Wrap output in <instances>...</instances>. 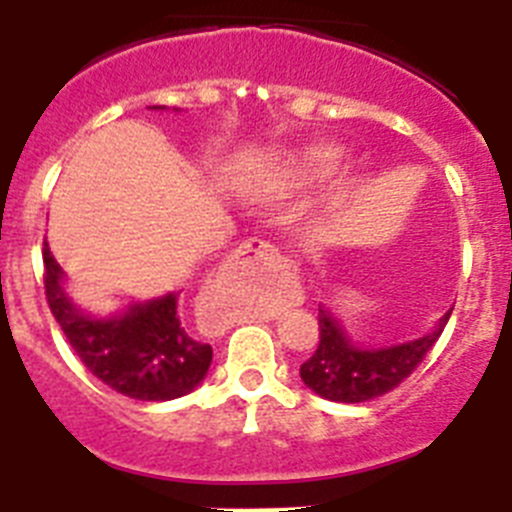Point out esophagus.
<instances>
[{
  "label": "esophagus",
  "instance_id": "esophagus-1",
  "mask_svg": "<svg viewBox=\"0 0 512 512\" xmlns=\"http://www.w3.org/2000/svg\"><path fill=\"white\" fill-rule=\"evenodd\" d=\"M235 259L246 261V264H271V261L282 259L279 251L271 246L264 238H248L238 251H235Z\"/></svg>",
  "mask_w": 512,
  "mask_h": 512
}]
</instances>
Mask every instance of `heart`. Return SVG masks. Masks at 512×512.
Segmentation results:
<instances>
[{
    "instance_id": "1",
    "label": "heart",
    "mask_w": 512,
    "mask_h": 512,
    "mask_svg": "<svg viewBox=\"0 0 512 512\" xmlns=\"http://www.w3.org/2000/svg\"><path fill=\"white\" fill-rule=\"evenodd\" d=\"M343 166V151L336 143H315L297 153L277 176L274 197L284 192H305L328 184Z\"/></svg>"
}]
</instances>
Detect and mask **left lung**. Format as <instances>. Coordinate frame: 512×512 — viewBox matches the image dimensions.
Wrapping results in <instances>:
<instances>
[{
    "mask_svg": "<svg viewBox=\"0 0 512 512\" xmlns=\"http://www.w3.org/2000/svg\"><path fill=\"white\" fill-rule=\"evenodd\" d=\"M451 310L443 315L436 330L415 341L384 348H361L354 346L338 320L320 307V343L315 354L300 366L302 382L315 395L333 402H366L387 395L418 369L420 361L443 333V325L449 323Z\"/></svg>",
    "mask_w": 512,
    "mask_h": 512,
    "instance_id": "1",
    "label": "left lung"
}]
</instances>
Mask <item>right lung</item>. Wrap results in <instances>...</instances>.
<instances>
[{
	"label": "right lung",
	"instance_id": "obj_1",
	"mask_svg": "<svg viewBox=\"0 0 512 512\" xmlns=\"http://www.w3.org/2000/svg\"><path fill=\"white\" fill-rule=\"evenodd\" d=\"M45 300L89 372L133 400L164 402L192 392L212 361L210 343L192 336L179 295L130 305L122 315L92 318L69 300L63 269L43 246Z\"/></svg>",
	"mask_w": 512,
	"mask_h": 512
}]
</instances>
